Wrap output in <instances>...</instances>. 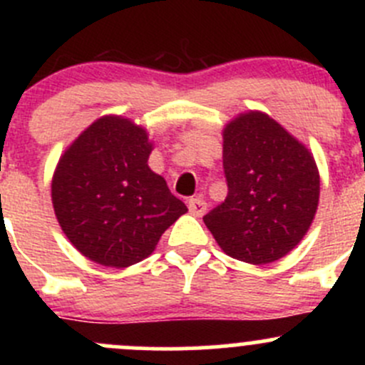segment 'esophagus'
I'll use <instances>...</instances> for the list:
<instances>
[{
  "label": "esophagus",
  "mask_w": 365,
  "mask_h": 365,
  "mask_svg": "<svg viewBox=\"0 0 365 365\" xmlns=\"http://www.w3.org/2000/svg\"><path fill=\"white\" fill-rule=\"evenodd\" d=\"M189 212L192 213L194 217H203L206 212V201L201 200V197H192V200H189Z\"/></svg>",
  "instance_id": "34e87169"
}]
</instances>
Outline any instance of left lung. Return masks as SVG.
Wrapping results in <instances>:
<instances>
[{"label": "left lung", "instance_id": "1", "mask_svg": "<svg viewBox=\"0 0 365 365\" xmlns=\"http://www.w3.org/2000/svg\"><path fill=\"white\" fill-rule=\"evenodd\" d=\"M227 197L203 217L227 256L251 264L281 259L314 220L319 173L304 143L261 111L240 113L222 130Z\"/></svg>", "mask_w": 365, "mask_h": 365}]
</instances>
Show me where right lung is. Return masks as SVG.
Masks as SVG:
<instances>
[{"label":"right lung","mask_w":365,"mask_h":365,"mask_svg":"<svg viewBox=\"0 0 365 365\" xmlns=\"http://www.w3.org/2000/svg\"><path fill=\"white\" fill-rule=\"evenodd\" d=\"M152 150L145 127L106 114L58 160L51 183L54 213L70 244L93 263L114 268L139 263L187 212L150 169Z\"/></svg>","instance_id":"add662e5"}]
</instances>
